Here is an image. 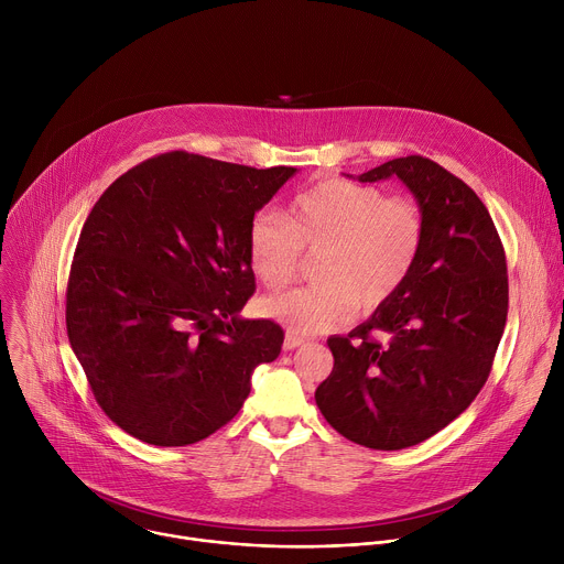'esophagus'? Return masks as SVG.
Here are the masks:
<instances>
[{
    "label": "esophagus",
    "mask_w": 564,
    "mask_h": 564,
    "mask_svg": "<svg viewBox=\"0 0 564 564\" xmlns=\"http://www.w3.org/2000/svg\"><path fill=\"white\" fill-rule=\"evenodd\" d=\"M303 344H305L303 337H299V335H294V333H288L285 339H283V350H294V348H299V346H303Z\"/></svg>",
    "instance_id": "obj_1"
}]
</instances>
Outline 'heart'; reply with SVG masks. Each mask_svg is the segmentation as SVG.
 <instances>
[{"instance_id": "1", "label": "heart", "mask_w": 564, "mask_h": 564, "mask_svg": "<svg viewBox=\"0 0 564 564\" xmlns=\"http://www.w3.org/2000/svg\"><path fill=\"white\" fill-rule=\"evenodd\" d=\"M246 246L252 272L272 290L296 276L301 250L324 248L318 283L261 301V312L290 333L316 335L348 324L359 303L375 310L401 290L422 254L424 216L413 198L326 178L292 200L288 220L257 214Z\"/></svg>"}]
</instances>
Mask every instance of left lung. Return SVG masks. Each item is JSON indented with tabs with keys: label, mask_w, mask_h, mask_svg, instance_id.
<instances>
[{
	"label": "left lung",
	"mask_w": 564,
	"mask_h": 564,
	"mask_svg": "<svg viewBox=\"0 0 564 564\" xmlns=\"http://www.w3.org/2000/svg\"><path fill=\"white\" fill-rule=\"evenodd\" d=\"M392 176L422 209V254L366 324L328 339L335 368L314 392L337 433L375 451L415 446L470 406L489 379L509 310L505 248L477 194L424 155L388 160L359 183Z\"/></svg>",
	"instance_id": "left-lung-1"
}]
</instances>
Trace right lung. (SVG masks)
I'll list each match as a JSON object with an SVG mask.
<instances>
[{"instance_id": "add662e5", "label": "right lung", "mask_w": 564, "mask_h": 564, "mask_svg": "<svg viewBox=\"0 0 564 564\" xmlns=\"http://www.w3.org/2000/svg\"><path fill=\"white\" fill-rule=\"evenodd\" d=\"M294 174L170 151L94 205L70 263L66 333L124 433L196 444L240 411L254 368L279 357L281 326L238 312L257 288L250 220Z\"/></svg>"}]
</instances>
